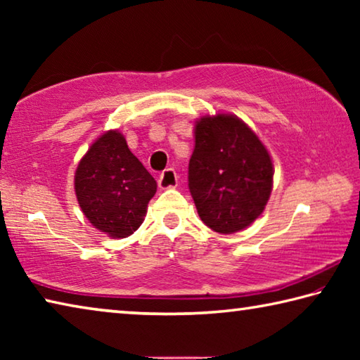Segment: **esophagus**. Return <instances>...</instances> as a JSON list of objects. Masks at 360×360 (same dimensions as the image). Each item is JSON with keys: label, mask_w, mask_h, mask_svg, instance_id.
<instances>
[{"label": "esophagus", "mask_w": 360, "mask_h": 360, "mask_svg": "<svg viewBox=\"0 0 360 360\" xmlns=\"http://www.w3.org/2000/svg\"><path fill=\"white\" fill-rule=\"evenodd\" d=\"M178 186V174L173 168H167L165 172L158 178V187L160 188H172Z\"/></svg>", "instance_id": "34e87169"}]
</instances>
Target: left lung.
I'll return each instance as SVG.
<instances>
[{
    "label": "left lung",
    "instance_id": "left-lung-1",
    "mask_svg": "<svg viewBox=\"0 0 360 360\" xmlns=\"http://www.w3.org/2000/svg\"><path fill=\"white\" fill-rule=\"evenodd\" d=\"M271 186L270 154L246 124L229 114L197 122L188 191L210 229L225 235L246 229L264 211Z\"/></svg>",
    "mask_w": 360,
    "mask_h": 360
}]
</instances>
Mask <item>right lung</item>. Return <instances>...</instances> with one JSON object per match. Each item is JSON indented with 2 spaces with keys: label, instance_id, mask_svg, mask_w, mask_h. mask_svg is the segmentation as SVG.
<instances>
[{
  "label": "right lung",
  "instance_id": "obj_1",
  "mask_svg": "<svg viewBox=\"0 0 360 360\" xmlns=\"http://www.w3.org/2000/svg\"><path fill=\"white\" fill-rule=\"evenodd\" d=\"M79 206L95 229L127 238L144 221L157 182L131 154L119 131H108L90 146L75 178Z\"/></svg>",
  "mask_w": 360,
  "mask_h": 360
}]
</instances>
